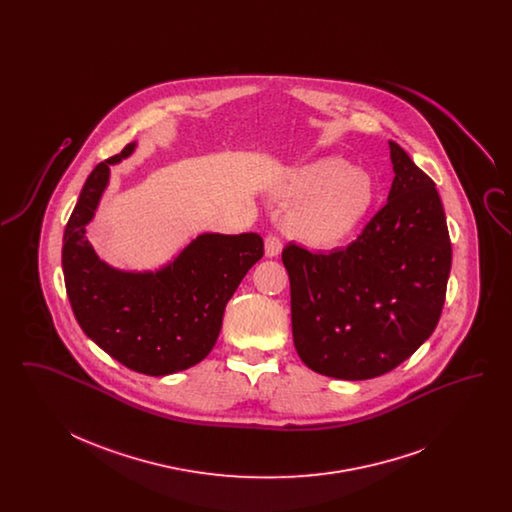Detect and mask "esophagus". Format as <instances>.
I'll use <instances>...</instances> for the list:
<instances>
[{"instance_id": "1", "label": "esophagus", "mask_w": 512, "mask_h": 512, "mask_svg": "<svg viewBox=\"0 0 512 512\" xmlns=\"http://www.w3.org/2000/svg\"><path fill=\"white\" fill-rule=\"evenodd\" d=\"M282 251V240L276 234H268L265 238V253L267 257H276Z\"/></svg>"}]
</instances>
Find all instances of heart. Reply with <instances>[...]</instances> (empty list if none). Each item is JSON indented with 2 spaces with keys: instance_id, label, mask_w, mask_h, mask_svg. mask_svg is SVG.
I'll return each mask as SVG.
<instances>
[{
  "instance_id": "b5f03b06",
  "label": "heart",
  "mask_w": 512,
  "mask_h": 512,
  "mask_svg": "<svg viewBox=\"0 0 512 512\" xmlns=\"http://www.w3.org/2000/svg\"><path fill=\"white\" fill-rule=\"evenodd\" d=\"M278 194L297 199L286 226L313 247H334L349 238L376 203L378 186L370 172L324 157L293 171Z\"/></svg>"
}]
</instances>
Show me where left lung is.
Listing matches in <instances>:
<instances>
[{"mask_svg": "<svg viewBox=\"0 0 512 512\" xmlns=\"http://www.w3.org/2000/svg\"><path fill=\"white\" fill-rule=\"evenodd\" d=\"M388 203L355 242L328 253L288 244L293 343L318 374L368 380L432 336L445 303L451 240L434 180L390 142Z\"/></svg>", "mask_w": 512, "mask_h": 512, "instance_id": "obj_1", "label": "left lung"}]
</instances>
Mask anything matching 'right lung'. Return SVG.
<instances>
[{"mask_svg": "<svg viewBox=\"0 0 512 512\" xmlns=\"http://www.w3.org/2000/svg\"><path fill=\"white\" fill-rule=\"evenodd\" d=\"M134 149L136 142L99 163L80 192L63 236L65 288L80 328L107 355L147 376H167L211 353L226 303L263 257V238L201 234L159 270L109 267L86 226L109 184V167Z\"/></svg>", "mask_w": 512, "mask_h": 512, "instance_id": "1", "label": "right lung"}]
</instances>
